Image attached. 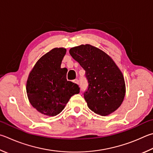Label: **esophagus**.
<instances>
[{"label": "esophagus", "instance_id": "34e87169", "mask_svg": "<svg viewBox=\"0 0 153 153\" xmlns=\"http://www.w3.org/2000/svg\"><path fill=\"white\" fill-rule=\"evenodd\" d=\"M74 82L75 83V84H79L78 79H75V80H74Z\"/></svg>", "mask_w": 153, "mask_h": 153}]
</instances>
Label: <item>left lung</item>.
Returning <instances> with one entry per match:
<instances>
[{
	"label": "left lung",
	"mask_w": 153,
	"mask_h": 153,
	"mask_svg": "<svg viewBox=\"0 0 153 153\" xmlns=\"http://www.w3.org/2000/svg\"><path fill=\"white\" fill-rule=\"evenodd\" d=\"M69 53L85 71L88 88L84 96L88 108L101 116L117 110L124 100L126 86L123 75L112 58L89 44L72 48Z\"/></svg>",
	"instance_id": "8db88e82"
}]
</instances>
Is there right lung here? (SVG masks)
Instances as JSON below:
<instances>
[{
	"instance_id": "1",
	"label": "right lung",
	"mask_w": 153,
	"mask_h": 153,
	"mask_svg": "<svg viewBox=\"0 0 153 153\" xmlns=\"http://www.w3.org/2000/svg\"><path fill=\"white\" fill-rule=\"evenodd\" d=\"M65 48H54L39 59L29 75L27 94L38 112L49 116L59 114L69 99L79 94L76 84L66 79L67 68H61Z\"/></svg>"
}]
</instances>
